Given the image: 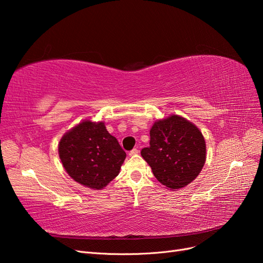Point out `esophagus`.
Returning a JSON list of instances; mask_svg holds the SVG:
<instances>
[{
	"label": "esophagus",
	"instance_id": "esophagus-1",
	"mask_svg": "<svg viewBox=\"0 0 263 263\" xmlns=\"http://www.w3.org/2000/svg\"><path fill=\"white\" fill-rule=\"evenodd\" d=\"M139 154V150L137 149V148H135V149H133L130 153H129V156L130 157H134V156H136V155H138Z\"/></svg>",
	"mask_w": 263,
	"mask_h": 263
}]
</instances>
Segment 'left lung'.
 <instances>
[{
  "mask_svg": "<svg viewBox=\"0 0 263 263\" xmlns=\"http://www.w3.org/2000/svg\"><path fill=\"white\" fill-rule=\"evenodd\" d=\"M156 179L166 189L185 187L201 173L206 144L197 127L180 115L158 119L150 129V146L141 150Z\"/></svg>",
  "mask_w": 263,
  "mask_h": 263,
  "instance_id": "1",
  "label": "left lung"
}]
</instances>
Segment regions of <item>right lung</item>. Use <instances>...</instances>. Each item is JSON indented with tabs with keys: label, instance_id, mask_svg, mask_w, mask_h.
Segmentation results:
<instances>
[{
	"label": "right lung",
	"instance_id": "right-lung-1",
	"mask_svg": "<svg viewBox=\"0 0 263 263\" xmlns=\"http://www.w3.org/2000/svg\"><path fill=\"white\" fill-rule=\"evenodd\" d=\"M58 153L69 176L93 190H102L115 179L126 158L104 122L90 119H84L63 135Z\"/></svg>",
	"mask_w": 263,
	"mask_h": 263
}]
</instances>
